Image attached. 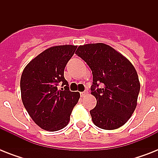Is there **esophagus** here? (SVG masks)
Instances as JSON below:
<instances>
[{"label":"esophagus","instance_id":"1","mask_svg":"<svg viewBox=\"0 0 158 158\" xmlns=\"http://www.w3.org/2000/svg\"><path fill=\"white\" fill-rule=\"evenodd\" d=\"M87 94H88V91H84V92H82V93H80V95H81V97L86 96Z\"/></svg>","mask_w":158,"mask_h":158}]
</instances>
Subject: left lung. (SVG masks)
I'll return each mask as SVG.
<instances>
[{
    "instance_id": "left-lung-1",
    "label": "left lung",
    "mask_w": 158,
    "mask_h": 158,
    "mask_svg": "<svg viewBox=\"0 0 158 158\" xmlns=\"http://www.w3.org/2000/svg\"><path fill=\"white\" fill-rule=\"evenodd\" d=\"M93 73L91 94L97 99L90 110L94 125L103 130L121 127L135 111L139 94L137 71L125 56L105 43L79 46L75 52ZM103 87L99 89V84Z\"/></svg>"
}]
</instances>
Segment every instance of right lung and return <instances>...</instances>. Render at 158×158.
Listing matches in <instances>:
<instances>
[{"instance_id": "1", "label": "right lung", "mask_w": 158, "mask_h": 158, "mask_svg": "<svg viewBox=\"0 0 158 158\" xmlns=\"http://www.w3.org/2000/svg\"><path fill=\"white\" fill-rule=\"evenodd\" d=\"M77 46L52 47L33 58L23 69L20 79L21 98L33 120L43 130L64 128L79 101V92H71L64 77L67 62ZM62 83L64 89H59Z\"/></svg>"}]
</instances>
